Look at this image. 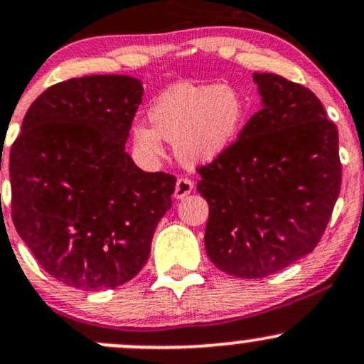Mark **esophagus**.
Segmentation results:
<instances>
[{
  "mask_svg": "<svg viewBox=\"0 0 364 364\" xmlns=\"http://www.w3.org/2000/svg\"><path fill=\"white\" fill-rule=\"evenodd\" d=\"M191 190H193V183H191V179L179 178L174 186V198L181 200V198H185L186 195L191 193Z\"/></svg>",
  "mask_w": 364,
  "mask_h": 364,
  "instance_id": "34e87169",
  "label": "esophagus"
}]
</instances>
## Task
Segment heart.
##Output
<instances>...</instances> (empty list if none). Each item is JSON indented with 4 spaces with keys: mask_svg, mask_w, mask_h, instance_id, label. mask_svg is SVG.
Listing matches in <instances>:
<instances>
[{
    "mask_svg": "<svg viewBox=\"0 0 364 364\" xmlns=\"http://www.w3.org/2000/svg\"><path fill=\"white\" fill-rule=\"evenodd\" d=\"M245 107L235 90L219 85H178L150 110V126L133 129L134 146L145 157L162 155L161 139L173 143L178 161L197 167L215 161L240 131Z\"/></svg>",
    "mask_w": 364,
    "mask_h": 364,
    "instance_id": "heart-1",
    "label": "heart"
}]
</instances>
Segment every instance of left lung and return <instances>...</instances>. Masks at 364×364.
I'll use <instances>...</instances> for the list:
<instances>
[{
  "label": "left lung",
  "instance_id": "8db88e82",
  "mask_svg": "<svg viewBox=\"0 0 364 364\" xmlns=\"http://www.w3.org/2000/svg\"><path fill=\"white\" fill-rule=\"evenodd\" d=\"M254 82L261 110L197 185L209 203L207 255L237 278H266L313 252L342 181L338 131L316 95L267 72Z\"/></svg>",
  "mask_w": 364,
  "mask_h": 364
}]
</instances>
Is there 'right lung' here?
I'll return each mask as SVG.
<instances>
[{
  "mask_svg": "<svg viewBox=\"0 0 364 364\" xmlns=\"http://www.w3.org/2000/svg\"><path fill=\"white\" fill-rule=\"evenodd\" d=\"M141 102L131 75L58 82L34 100L11 146L15 230L46 273L74 289L136 277L173 203L174 176L145 173L124 149Z\"/></svg>",
  "mask_w": 364,
  "mask_h": 364,
  "instance_id": "right-lung-1",
  "label": "right lung"
}]
</instances>
